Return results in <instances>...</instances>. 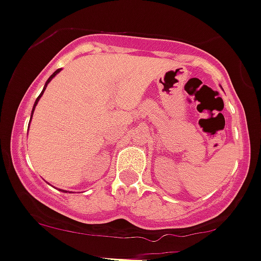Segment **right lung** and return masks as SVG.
<instances>
[{
    "instance_id": "add662e5",
    "label": "right lung",
    "mask_w": 261,
    "mask_h": 261,
    "mask_svg": "<svg viewBox=\"0 0 261 261\" xmlns=\"http://www.w3.org/2000/svg\"><path fill=\"white\" fill-rule=\"evenodd\" d=\"M59 72H61V68H58V69H57V71H56V72H54V73H53V74H51V76H50V77H49V79H48V80H46L45 85H44V87H43V91H42V92H40V95H39V96H38V99H37V100H35V102H34V107H33V110H32V117H30V122H32V118H33V114H34V110H35V107H37L38 101H39V100H40V97H42V95L44 94V91H45L46 86H48V84H49V82H50V81H51V80H53V79H54V77H56V76H57V74H58V73H59ZM63 192H66V190H63Z\"/></svg>"
}]
</instances>
